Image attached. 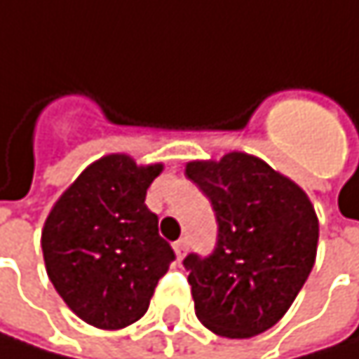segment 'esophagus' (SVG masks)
I'll return each mask as SVG.
<instances>
[{
  "label": "esophagus",
  "mask_w": 359,
  "mask_h": 359,
  "mask_svg": "<svg viewBox=\"0 0 359 359\" xmlns=\"http://www.w3.org/2000/svg\"><path fill=\"white\" fill-rule=\"evenodd\" d=\"M175 252H177V259H182V257H184V252H187V241H184V238H180V241H177V243H175Z\"/></svg>",
  "instance_id": "esophagus-1"
}]
</instances>
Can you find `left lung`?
I'll return each instance as SVG.
<instances>
[{
  "mask_svg": "<svg viewBox=\"0 0 359 359\" xmlns=\"http://www.w3.org/2000/svg\"><path fill=\"white\" fill-rule=\"evenodd\" d=\"M184 175L210 197L219 226L213 255L184 259L195 314L215 335L255 337L290 310L312 271L314 205L302 187L245 151L191 160Z\"/></svg>",
  "mask_w": 359,
  "mask_h": 359,
  "instance_id": "left-lung-1",
  "label": "left lung"
}]
</instances>
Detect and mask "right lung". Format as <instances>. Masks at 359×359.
<instances>
[{
	"label": "right lung",
	"mask_w": 359,
	"mask_h": 359,
	"mask_svg": "<svg viewBox=\"0 0 359 359\" xmlns=\"http://www.w3.org/2000/svg\"><path fill=\"white\" fill-rule=\"evenodd\" d=\"M164 164L107 154L86 166L50 208L41 246L50 283L83 323L116 331L147 312L175 261L146 193Z\"/></svg>",
	"instance_id": "1"
}]
</instances>
